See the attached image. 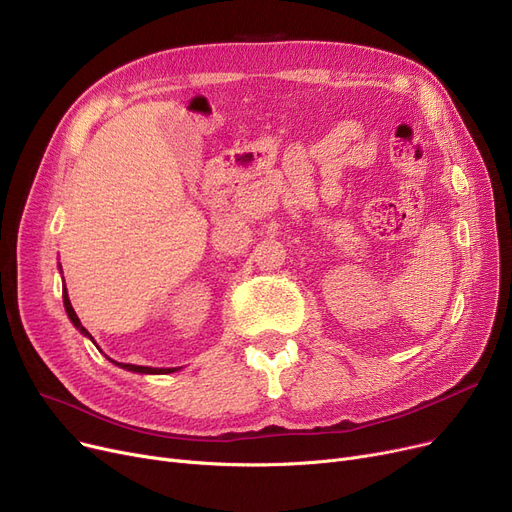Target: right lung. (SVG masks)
<instances>
[{
	"label": "right lung",
	"instance_id": "right-lung-1",
	"mask_svg": "<svg viewBox=\"0 0 512 512\" xmlns=\"http://www.w3.org/2000/svg\"><path fill=\"white\" fill-rule=\"evenodd\" d=\"M62 298H64V308H66V314H68V319L72 321V325H75L85 337H89L91 342H93V337H91V333L81 325V321H79V316H77V312H75V308H72V304H70V300H68V291H66V287L62 289ZM95 344V342H93ZM114 362V360H112ZM116 367H120V369H127V371H133V373H145V375H166V373H175L177 369H152V367H139V364H125V362H114Z\"/></svg>",
	"mask_w": 512,
	"mask_h": 512
}]
</instances>
